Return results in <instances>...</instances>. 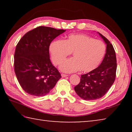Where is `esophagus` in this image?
<instances>
[{"label":"esophagus","mask_w":132,"mask_h":132,"mask_svg":"<svg viewBox=\"0 0 132 132\" xmlns=\"http://www.w3.org/2000/svg\"><path fill=\"white\" fill-rule=\"evenodd\" d=\"M61 76H62V77H66L68 76V75H65V74H63V73H62V74L61 75Z\"/></svg>","instance_id":"esophagus-1"}]
</instances>
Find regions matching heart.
Masks as SVG:
<instances>
[{"instance_id": "b5f03b06", "label": "heart", "mask_w": 132, "mask_h": 132, "mask_svg": "<svg viewBox=\"0 0 132 132\" xmlns=\"http://www.w3.org/2000/svg\"><path fill=\"white\" fill-rule=\"evenodd\" d=\"M51 58L55 64H59L72 52L73 57L62 62L60 69L66 73L75 72L80 69L88 73L94 70L101 63L106 47L100 40L94 39L82 34H70L64 41H53L49 47Z\"/></svg>"}]
</instances>
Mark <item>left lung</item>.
I'll return each mask as SVG.
<instances>
[{
	"mask_svg": "<svg viewBox=\"0 0 132 132\" xmlns=\"http://www.w3.org/2000/svg\"><path fill=\"white\" fill-rule=\"evenodd\" d=\"M98 33L106 45L103 61L94 70L81 75L79 84L75 87L77 94L84 100H95L103 97L116 77L117 64L114 48L105 37Z\"/></svg>",
	"mask_w": 132,
	"mask_h": 132,
	"instance_id": "obj_1",
	"label": "left lung"
}]
</instances>
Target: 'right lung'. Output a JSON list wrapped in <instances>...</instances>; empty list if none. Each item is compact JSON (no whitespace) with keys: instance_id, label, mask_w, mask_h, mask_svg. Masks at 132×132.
<instances>
[{"instance_id":"1","label":"right lung","mask_w":132,"mask_h":132,"mask_svg":"<svg viewBox=\"0 0 132 132\" xmlns=\"http://www.w3.org/2000/svg\"><path fill=\"white\" fill-rule=\"evenodd\" d=\"M65 31L40 26L27 32L17 44L14 71L27 93L37 97L45 95L62 77L50 61L49 47L55 38Z\"/></svg>"}]
</instances>
